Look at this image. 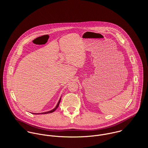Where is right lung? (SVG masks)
Wrapping results in <instances>:
<instances>
[{
	"mask_svg": "<svg viewBox=\"0 0 148 148\" xmlns=\"http://www.w3.org/2000/svg\"><path fill=\"white\" fill-rule=\"evenodd\" d=\"M60 100H61V98L60 99V100H59V102H58V104H57L56 106L53 109H52V110H50V111H48V112H43V113H33V114H47V113H52V112H53L55 110H56V109L58 108V107L59 106V104H60Z\"/></svg>",
	"mask_w": 148,
	"mask_h": 148,
	"instance_id": "right-lung-1",
	"label": "right lung"
}]
</instances>
